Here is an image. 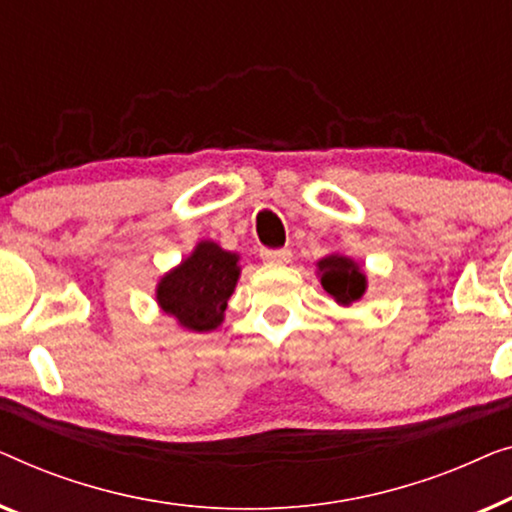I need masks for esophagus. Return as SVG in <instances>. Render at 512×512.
I'll list each match as a JSON object with an SVG mask.
<instances>
[{
	"instance_id": "34e87169",
	"label": "esophagus",
	"mask_w": 512,
	"mask_h": 512,
	"mask_svg": "<svg viewBox=\"0 0 512 512\" xmlns=\"http://www.w3.org/2000/svg\"><path fill=\"white\" fill-rule=\"evenodd\" d=\"M262 259L266 264H287L292 259L290 250H262Z\"/></svg>"
}]
</instances>
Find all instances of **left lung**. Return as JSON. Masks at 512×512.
I'll return each mask as SVG.
<instances>
[{
  "instance_id": "1",
  "label": "left lung",
  "mask_w": 512,
  "mask_h": 512,
  "mask_svg": "<svg viewBox=\"0 0 512 512\" xmlns=\"http://www.w3.org/2000/svg\"><path fill=\"white\" fill-rule=\"evenodd\" d=\"M318 278L322 290L341 306L355 304L366 292V276L355 259L345 255L322 257L318 262Z\"/></svg>"
}]
</instances>
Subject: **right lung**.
Returning <instances> with one entry per match:
<instances>
[{
  "label": "right lung",
  "instance_id": "1",
  "mask_svg": "<svg viewBox=\"0 0 512 512\" xmlns=\"http://www.w3.org/2000/svg\"><path fill=\"white\" fill-rule=\"evenodd\" d=\"M239 276V255L213 241H199L192 255L157 283V304L185 329L213 331L225 320Z\"/></svg>",
  "mask_w": 512,
  "mask_h": 512
}]
</instances>
